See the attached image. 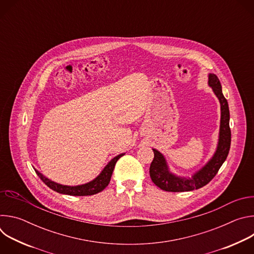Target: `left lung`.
<instances>
[{"label": "left lung", "mask_w": 254, "mask_h": 254, "mask_svg": "<svg viewBox=\"0 0 254 254\" xmlns=\"http://www.w3.org/2000/svg\"><path fill=\"white\" fill-rule=\"evenodd\" d=\"M208 85L220 103V127L217 147L210 160L191 177L174 174L167 163L166 157L158 150L154 151V160L150 167V176L155 185L168 192H187L202 188L215 177L222 164L225 162L231 143V131L229 127V107L222 92L221 83L215 74H208Z\"/></svg>", "instance_id": "8db88e82"}]
</instances>
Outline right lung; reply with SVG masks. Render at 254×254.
I'll use <instances>...</instances> for the list:
<instances>
[{
  "instance_id": "add662e5",
  "label": "right lung",
  "mask_w": 254,
  "mask_h": 254,
  "mask_svg": "<svg viewBox=\"0 0 254 254\" xmlns=\"http://www.w3.org/2000/svg\"><path fill=\"white\" fill-rule=\"evenodd\" d=\"M125 154H120L116 156L114 159H112L110 162L107 163V165L103 168V170L89 182L81 185H76V186H68V185H62L59 183L54 182V181L48 179L45 177L43 174H41L38 170H35L36 174L39 176V178L43 181V182L53 191L60 193V194H65V195H70V196H90L97 194L101 192L106 186L110 184V181L115 169V166L118 162V160L123 157Z\"/></svg>"
}]
</instances>
